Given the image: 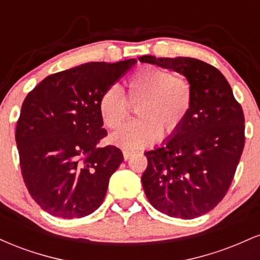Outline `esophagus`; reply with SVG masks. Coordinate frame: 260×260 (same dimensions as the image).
I'll list each match as a JSON object with an SVG mask.
<instances>
[{
	"label": "esophagus",
	"mask_w": 260,
	"mask_h": 260,
	"mask_svg": "<svg viewBox=\"0 0 260 260\" xmlns=\"http://www.w3.org/2000/svg\"><path fill=\"white\" fill-rule=\"evenodd\" d=\"M132 155H133L132 151L123 150V157H124V160H128V159H131V156H132Z\"/></svg>",
	"instance_id": "34e87169"
}]
</instances>
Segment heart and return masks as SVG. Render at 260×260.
Listing matches in <instances>:
<instances>
[{"instance_id": "b5f03b06", "label": "heart", "mask_w": 260, "mask_h": 260, "mask_svg": "<svg viewBox=\"0 0 260 260\" xmlns=\"http://www.w3.org/2000/svg\"><path fill=\"white\" fill-rule=\"evenodd\" d=\"M128 101L138 104L132 121L116 131L110 140L124 150H138L154 144L164 136H172L182 127L193 103V89L186 78L169 71L144 66L127 80ZM128 101L118 85H111L101 95L99 113L106 127L118 128L129 112Z\"/></svg>"}]
</instances>
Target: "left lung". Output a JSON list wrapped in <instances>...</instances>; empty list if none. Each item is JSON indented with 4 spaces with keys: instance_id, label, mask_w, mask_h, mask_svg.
Wrapping results in <instances>:
<instances>
[{
    "instance_id": "8db88e82",
    "label": "left lung",
    "mask_w": 260,
    "mask_h": 260,
    "mask_svg": "<svg viewBox=\"0 0 260 260\" xmlns=\"http://www.w3.org/2000/svg\"><path fill=\"white\" fill-rule=\"evenodd\" d=\"M186 77L193 103L175 134L145 151L142 175L145 196L162 214L194 219L214 209L228 192L244 147V116L231 86L219 70L190 57L142 56Z\"/></svg>"
}]
</instances>
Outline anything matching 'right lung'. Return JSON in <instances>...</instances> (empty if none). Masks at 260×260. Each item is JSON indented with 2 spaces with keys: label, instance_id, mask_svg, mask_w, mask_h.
<instances>
[{
  "label": "right lung",
  "instance_id": "obj_1",
  "mask_svg": "<svg viewBox=\"0 0 260 260\" xmlns=\"http://www.w3.org/2000/svg\"><path fill=\"white\" fill-rule=\"evenodd\" d=\"M136 63L88 62L46 77L26 95L16 142L25 186L46 213L79 219L103 203L123 155L96 147L107 136L99 100Z\"/></svg>",
  "mask_w": 260,
  "mask_h": 260
}]
</instances>
